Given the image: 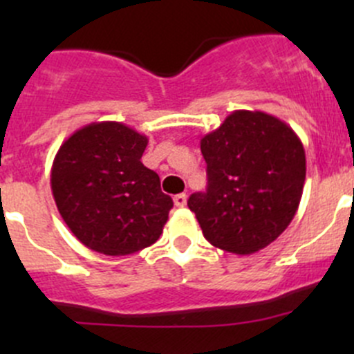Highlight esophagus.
Instances as JSON below:
<instances>
[{
    "instance_id": "obj_1",
    "label": "esophagus",
    "mask_w": 354,
    "mask_h": 354,
    "mask_svg": "<svg viewBox=\"0 0 354 354\" xmlns=\"http://www.w3.org/2000/svg\"><path fill=\"white\" fill-rule=\"evenodd\" d=\"M174 205L176 207H185L187 205V195L180 194V195H174Z\"/></svg>"
}]
</instances>
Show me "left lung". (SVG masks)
Instances as JSON below:
<instances>
[{
  "instance_id": "left-lung-1",
  "label": "left lung",
  "mask_w": 354,
  "mask_h": 354,
  "mask_svg": "<svg viewBox=\"0 0 354 354\" xmlns=\"http://www.w3.org/2000/svg\"><path fill=\"white\" fill-rule=\"evenodd\" d=\"M207 192L194 194L195 212L210 245L236 255L266 248L298 210L306 159L289 124L263 111H233L200 140Z\"/></svg>"
}]
</instances>
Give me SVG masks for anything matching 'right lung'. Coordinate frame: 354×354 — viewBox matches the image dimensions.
<instances>
[{"label": "right lung", "mask_w": 354, "mask_h": 354, "mask_svg": "<svg viewBox=\"0 0 354 354\" xmlns=\"http://www.w3.org/2000/svg\"><path fill=\"white\" fill-rule=\"evenodd\" d=\"M145 135L118 121L75 131L56 152L51 190L80 243L104 255H128L159 240L173 200L142 164Z\"/></svg>", "instance_id": "1"}]
</instances>
